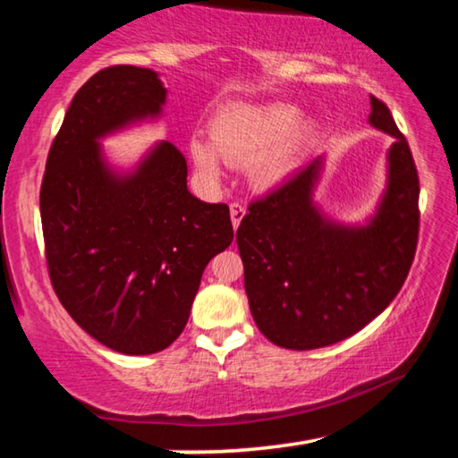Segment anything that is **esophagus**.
I'll list each match as a JSON object with an SVG mask.
<instances>
[{
  "mask_svg": "<svg viewBox=\"0 0 458 458\" xmlns=\"http://www.w3.org/2000/svg\"><path fill=\"white\" fill-rule=\"evenodd\" d=\"M246 214V208L242 204H238V201H234V204H230V218H232V226H234V230H238L240 222H242Z\"/></svg>",
  "mask_w": 458,
  "mask_h": 458,
  "instance_id": "1",
  "label": "esophagus"
}]
</instances>
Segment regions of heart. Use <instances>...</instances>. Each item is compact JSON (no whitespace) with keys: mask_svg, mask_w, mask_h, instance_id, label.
Wrapping results in <instances>:
<instances>
[{"mask_svg":"<svg viewBox=\"0 0 458 458\" xmlns=\"http://www.w3.org/2000/svg\"><path fill=\"white\" fill-rule=\"evenodd\" d=\"M315 123L286 103L232 105L210 123V140L190 139V155L201 175L218 177L222 159L244 167L259 190L281 185L303 164L315 141Z\"/></svg>","mask_w":458,"mask_h":458,"instance_id":"b5f03b06","label":"heart"}]
</instances>
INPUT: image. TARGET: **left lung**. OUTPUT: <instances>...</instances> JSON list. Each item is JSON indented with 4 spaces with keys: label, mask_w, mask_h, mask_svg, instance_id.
<instances>
[{
    "label": "left lung",
    "mask_w": 458,
    "mask_h": 458,
    "mask_svg": "<svg viewBox=\"0 0 458 458\" xmlns=\"http://www.w3.org/2000/svg\"><path fill=\"white\" fill-rule=\"evenodd\" d=\"M369 125L390 135L387 180L366 224L333 222L315 204L325 157L248 208L236 230L244 289L262 335L286 350L352 337L392 303L418 242L416 165L390 108L369 97Z\"/></svg>",
    "instance_id": "1"
}]
</instances>
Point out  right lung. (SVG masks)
Returning a JSON list of instances; mask_svg holds the SVG:
<instances>
[{
	"label": "right lung",
	"mask_w": 458,
	"mask_h": 458,
	"mask_svg": "<svg viewBox=\"0 0 458 458\" xmlns=\"http://www.w3.org/2000/svg\"><path fill=\"white\" fill-rule=\"evenodd\" d=\"M159 74L111 66L76 92L50 147L40 190L46 260L60 303L111 350L149 355L180 337L198 286L234 238L226 204L188 190V164L157 141L129 172L100 139L161 117Z\"/></svg>",
	"instance_id": "1"
}]
</instances>
